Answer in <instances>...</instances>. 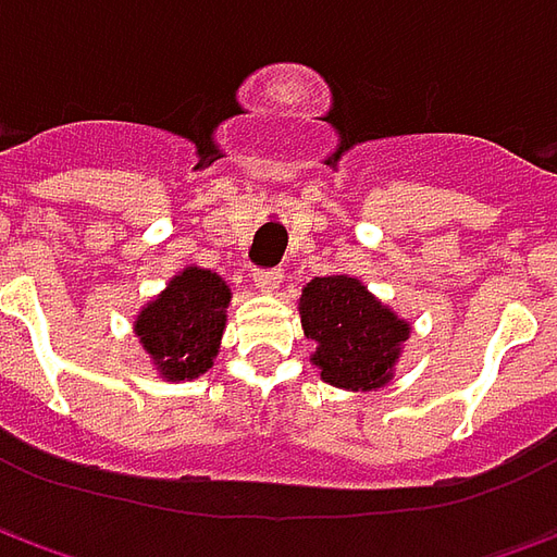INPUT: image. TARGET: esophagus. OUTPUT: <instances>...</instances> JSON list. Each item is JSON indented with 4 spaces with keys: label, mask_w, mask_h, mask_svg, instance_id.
Wrapping results in <instances>:
<instances>
[{
    "label": "esophagus",
    "mask_w": 557,
    "mask_h": 557,
    "mask_svg": "<svg viewBox=\"0 0 557 557\" xmlns=\"http://www.w3.org/2000/svg\"><path fill=\"white\" fill-rule=\"evenodd\" d=\"M253 283L256 289L265 292V295H271V292L280 289V283H283V274H280L277 268H265V271H253Z\"/></svg>",
    "instance_id": "1"
}]
</instances>
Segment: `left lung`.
<instances>
[{
  "label": "left lung",
  "mask_w": 557,
  "mask_h": 557,
  "mask_svg": "<svg viewBox=\"0 0 557 557\" xmlns=\"http://www.w3.org/2000/svg\"><path fill=\"white\" fill-rule=\"evenodd\" d=\"M298 313L304 337L315 343L310 361L322 382L367 394L394 379L411 325L361 280L351 274L313 277L301 289Z\"/></svg>",
  "instance_id": "left-lung-1"
}]
</instances>
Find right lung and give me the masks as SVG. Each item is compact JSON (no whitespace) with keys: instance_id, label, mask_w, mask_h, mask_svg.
I'll return each mask as SVG.
<instances>
[{"instance_id":"obj_1","label":"right lung","mask_w":557,"mask_h":557,"mask_svg":"<svg viewBox=\"0 0 557 557\" xmlns=\"http://www.w3.org/2000/svg\"><path fill=\"white\" fill-rule=\"evenodd\" d=\"M232 289L218 271L187 265L143 304L134 334L163 382H190L214 367Z\"/></svg>"}]
</instances>
